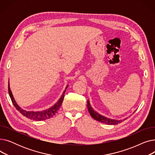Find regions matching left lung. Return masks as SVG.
<instances>
[{
	"label": "left lung",
	"mask_w": 155,
	"mask_h": 155,
	"mask_svg": "<svg viewBox=\"0 0 155 155\" xmlns=\"http://www.w3.org/2000/svg\"><path fill=\"white\" fill-rule=\"evenodd\" d=\"M87 108L88 110L89 113H90L91 116L92 117V118H94V119H95L97 121H99L102 123L104 124H107L108 125H116L117 124H119L122 122L124 121V120H126L127 118L122 119V120H116V119H110L108 117H105L100 114H99L98 112H97L96 111H95L92 107H91V105L90 104V101L88 99L87 100Z\"/></svg>",
	"instance_id": "left-lung-1"
}]
</instances>
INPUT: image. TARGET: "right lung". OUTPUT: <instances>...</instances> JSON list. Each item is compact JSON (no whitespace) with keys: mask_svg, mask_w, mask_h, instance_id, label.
Instances as JSON below:
<instances>
[{"mask_svg":"<svg viewBox=\"0 0 155 155\" xmlns=\"http://www.w3.org/2000/svg\"><path fill=\"white\" fill-rule=\"evenodd\" d=\"M68 86V85H67L66 88H65V90L63 91V94L61 95V97L59 99L58 102H57L54 105H53L52 107L42 111H28L26 110L22 109L20 106H19L18 104L16 103L13 97V95L12 94V92L11 91L9 80V84H8V90H9V94L11 99L12 102L14 104V107L16 108V109H17L21 114H22L24 116L26 117L27 118L31 120L40 121V120H44L48 119H50L53 117L56 114V113L59 110L61 105L63 102V99L64 97V94H65V92H66Z\"/></svg>","mask_w":155,"mask_h":155,"instance_id":"right-lung-1","label":"right lung"}]
</instances>
